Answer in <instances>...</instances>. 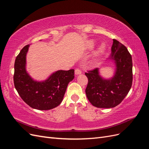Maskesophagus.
Masks as SVG:
<instances>
[{"label":"esophagus","instance_id":"esophagus-1","mask_svg":"<svg viewBox=\"0 0 149 149\" xmlns=\"http://www.w3.org/2000/svg\"><path fill=\"white\" fill-rule=\"evenodd\" d=\"M74 73H75L76 75H78V74H80L81 73V70L78 68H76L75 69Z\"/></svg>","mask_w":149,"mask_h":149}]
</instances>
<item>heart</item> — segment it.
Returning <instances> with one entry per match:
<instances>
[{
    "instance_id": "1",
    "label": "heart",
    "mask_w": 149,
    "mask_h": 149,
    "mask_svg": "<svg viewBox=\"0 0 149 149\" xmlns=\"http://www.w3.org/2000/svg\"><path fill=\"white\" fill-rule=\"evenodd\" d=\"M94 42L93 41V40H91L89 43H88V47L89 48H93L94 46ZM105 50V45L104 44L101 45L100 46V47L99 48V49H98V53H102Z\"/></svg>"
}]
</instances>
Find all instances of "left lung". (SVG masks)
<instances>
[{
	"instance_id": "obj_1",
	"label": "left lung",
	"mask_w": 149,
	"mask_h": 149,
	"mask_svg": "<svg viewBox=\"0 0 149 149\" xmlns=\"http://www.w3.org/2000/svg\"><path fill=\"white\" fill-rule=\"evenodd\" d=\"M110 59L116 66L114 75L104 79L95 68L85 73L88 79L86 94L89 102L99 108H112L123 101L132 84V56L124 45L113 39Z\"/></svg>"
}]
</instances>
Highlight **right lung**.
I'll list each match as a JSON object with an SVG mask.
<instances>
[{
  "label": "right lung",
  "instance_id": "right-lung-1",
  "mask_svg": "<svg viewBox=\"0 0 149 149\" xmlns=\"http://www.w3.org/2000/svg\"><path fill=\"white\" fill-rule=\"evenodd\" d=\"M30 45L25 46L16 57L13 82L18 93L31 107L49 110L59 106L68 83L74 78V70H58L43 81H37L26 71V55Z\"/></svg>",
  "mask_w": 149,
  "mask_h": 149
}]
</instances>
